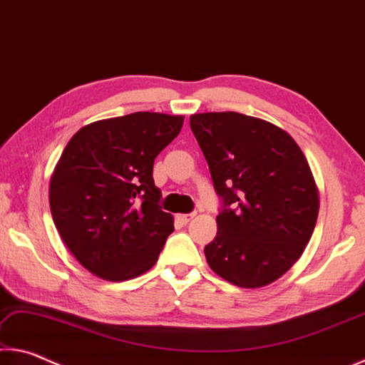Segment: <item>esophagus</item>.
<instances>
[{"label":"esophagus","instance_id":"esophagus-1","mask_svg":"<svg viewBox=\"0 0 365 365\" xmlns=\"http://www.w3.org/2000/svg\"><path fill=\"white\" fill-rule=\"evenodd\" d=\"M194 217H195V213H182V215H178V222H181L182 225H187Z\"/></svg>","mask_w":365,"mask_h":365}]
</instances>
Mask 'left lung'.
I'll return each instance as SVG.
<instances>
[{"label":"left lung","mask_w":365,"mask_h":365,"mask_svg":"<svg viewBox=\"0 0 365 365\" xmlns=\"http://www.w3.org/2000/svg\"><path fill=\"white\" fill-rule=\"evenodd\" d=\"M190 129L222 200L218 232L204 252L212 270L260 288L296 264L312 236L319 190L294 139L235 111L190 116Z\"/></svg>","instance_id":"1"}]
</instances>
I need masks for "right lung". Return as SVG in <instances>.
<instances>
[{
  "label": "right lung",
  "instance_id": "right-lung-1",
  "mask_svg": "<svg viewBox=\"0 0 365 365\" xmlns=\"http://www.w3.org/2000/svg\"><path fill=\"white\" fill-rule=\"evenodd\" d=\"M182 123V116L139 111L88 124L66 145L50 182V208L59 236L88 272L124 282L158 260L175 225L161 210L153 161Z\"/></svg>",
  "mask_w": 365,
  "mask_h": 365
}]
</instances>
